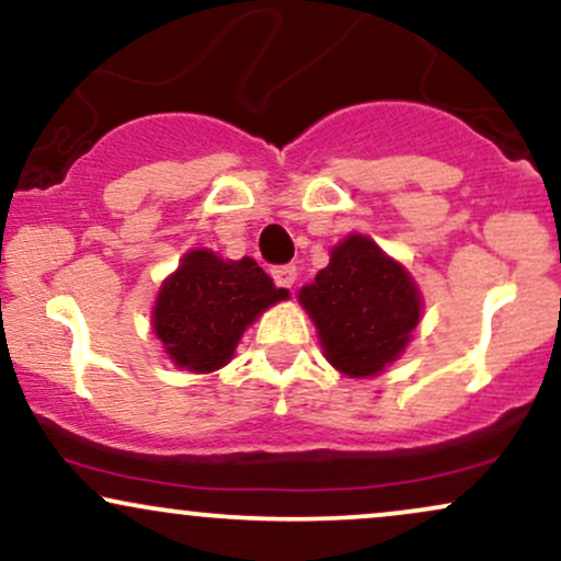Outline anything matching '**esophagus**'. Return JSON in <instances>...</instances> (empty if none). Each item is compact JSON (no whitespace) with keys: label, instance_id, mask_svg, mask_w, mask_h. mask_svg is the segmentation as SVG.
<instances>
[{"label":"esophagus","instance_id":"1","mask_svg":"<svg viewBox=\"0 0 561 561\" xmlns=\"http://www.w3.org/2000/svg\"><path fill=\"white\" fill-rule=\"evenodd\" d=\"M272 276H274L276 287L293 289L295 287V279H298V268H295L293 263H287V266H276L274 272H272Z\"/></svg>","mask_w":561,"mask_h":561}]
</instances>
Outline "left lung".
Here are the masks:
<instances>
[{
	"label": "left lung",
	"mask_w": 561,
	"mask_h": 561,
	"mask_svg": "<svg viewBox=\"0 0 561 561\" xmlns=\"http://www.w3.org/2000/svg\"><path fill=\"white\" fill-rule=\"evenodd\" d=\"M298 302L317 327L327 362L356 379L398 362L422 319L414 276L364 234L334 244L330 266L300 287Z\"/></svg>",
	"instance_id": "8db88e82"
}]
</instances>
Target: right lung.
<instances>
[{"label": "right lung", "instance_id": "obj_1", "mask_svg": "<svg viewBox=\"0 0 561 561\" xmlns=\"http://www.w3.org/2000/svg\"><path fill=\"white\" fill-rule=\"evenodd\" d=\"M253 259L227 261L214 250L184 253L152 306V332L173 366L210 375L231 362L244 330L274 302L287 300Z\"/></svg>", "mask_w": 561, "mask_h": 561}]
</instances>
